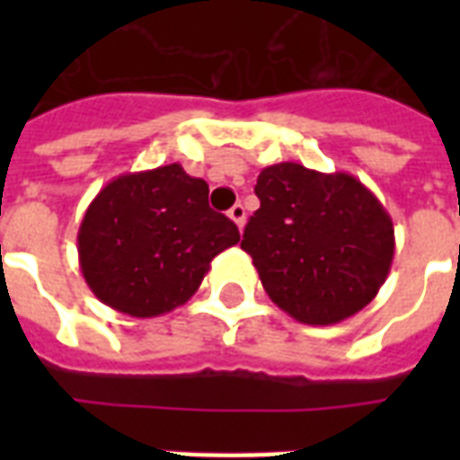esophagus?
I'll return each instance as SVG.
<instances>
[{
    "mask_svg": "<svg viewBox=\"0 0 460 460\" xmlns=\"http://www.w3.org/2000/svg\"><path fill=\"white\" fill-rule=\"evenodd\" d=\"M229 219L234 224H236L238 229H243V224H245V208L241 205V202H236L234 208L229 209Z\"/></svg>",
    "mask_w": 460,
    "mask_h": 460,
    "instance_id": "esophagus-1",
    "label": "esophagus"
}]
</instances>
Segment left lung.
<instances>
[{
  "instance_id": "left-lung-1",
  "label": "left lung",
  "mask_w": 460,
  "mask_h": 460,
  "mask_svg": "<svg viewBox=\"0 0 460 460\" xmlns=\"http://www.w3.org/2000/svg\"><path fill=\"white\" fill-rule=\"evenodd\" d=\"M243 248L267 296L303 324H336L377 296L394 260V224L370 188L296 162L265 166Z\"/></svg>"
}]
</instances>
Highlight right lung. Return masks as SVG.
I'll return each mask as SVG.
<instances>
[{"mask_svg":"<svg viewBox=\"0 0 460 460\" xmlns=\"http://www.w3.org/2000/svg\"><path fill=\"white\" fill-rule=\"evenodd\" d=\"M209 188L181 164L121 173L95 195L78 229L90 291L119 313L157 317L183 305L209 262L241 241L209 208Z\"/></svg>","mask_w":460,"mask_h":460,"instance_id":"right-lung-1","label":"right lung"}]
</instances>
